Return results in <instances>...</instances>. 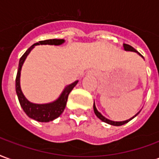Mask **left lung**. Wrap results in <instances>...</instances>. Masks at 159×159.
Masks as SVG:
<instances>
[{
	"label": "left lung",
	"instance_id": "left-lung-1",
	"mask_svg": "<svg viewBox=\"0 0 159 159\" xmlns=\"http://www.w3.org/2000/svg\"><path fill=\"white\" fill-rule=\"evenodd\" d=\"M123 46H124V48H125V51H129V52H135L138 53L140 56H141V54H140V53H139L138 52H137V51L135 49V48H133L131 46L127 45V44H124ZM141 57H143V56H141ZM93 108H94V112H95V114L97 115V117L98 118V119H100L102 121H103V122L107 123V124H108V125H114V126H120V125H125V124H126V123H128L129 121H130L131 119H134V118H135V117L136 116L137 114H139V113L141 112V111H140V112H138V113L135 114V116L132 117V118H130L129 119H127V120H125V121H120V122H117V121H112V120H109V119H107V118H105L104 116H102V114H101V113H99L98 111H97V107H96V105H95V102H94Z\"/></svg>",
	"mask_w": 159,
	"mask_h": 159
}]
</instances>
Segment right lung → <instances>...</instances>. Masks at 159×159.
Returning <instances> with one entry per match:
<instances>
[{"mask_svg": "<svg viewBox=\"0 0 159 159\" xmlns=\"http://www.w3.org/2000/svg\"><path fill=\"white\" fill-rule=\"evenodd\" d=\"M65 40L62 39H52V40H41L39 42L34 43L33 46H31L29 49L25 52L24 55L21 57L18 63V73H17V77H16V93L18 96V101L20 103L22 108L24 111V113L27 114L28 116L31 119H34L39 122H49L52 121L57 118H58L62 112L65 109L69 93L74 89L75 85L78 83V80H76L71 84H68L63 90V91L61 94V96L57 99L56 101L46 104H35L32 103L30 101L26 99V97H24V94L21 91L20 87V72L22 66L24 64L25 59L27 57V56L30 54L31 50L33 49L34 46L37 45H55V46H59L62 45V43Z\"/></svg>", "mask_w": 159, "mask_h": 159, "instance_id": "obj_1", "label": "right lung"}]
</instances>
